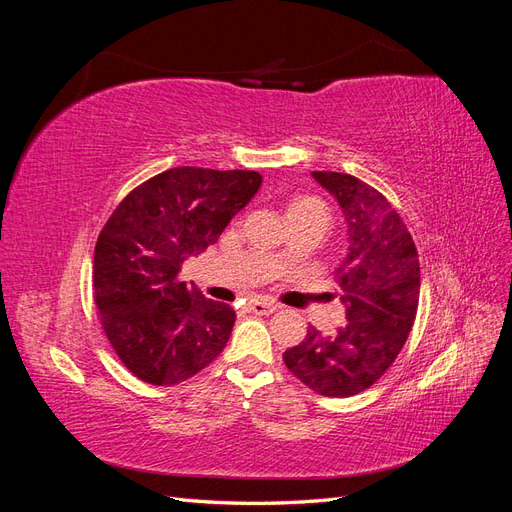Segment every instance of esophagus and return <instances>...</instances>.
Returning a JSON list of instances; mask_svg holds the SVG:
<instances>
[{"label": "esophagus", "instance_id": "1", "mask_svg": "<svg viewBox=\"0 0 512 512\" xmlns=\"http://www.w3.org/2000/svg\"><path fill=\"white\" fill-rule=\"evenodd\" d=\"M247 309H250L252 314H258V316H269V314H273L275 309H277V305H273V303H267V301H250L247 303Z\"/></svg>", "mask_w": 512, "mask_h": 512}]
</instances>
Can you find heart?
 <instances>
[{
  "mask_svg": "<svg viewBox=\"0 0 512 512\" xmlns=\"http://www.w3.org/2000/svg\"><path fill=\"white\" fill-rule=\"evenodd\" d=\"M288 220H322L329 224V209L324 203H320L318 198H297L292 200L286 209ZM277 258H282V252L277 254Z\"/></svg>",
  "mask_w": 512,
  "mask_h": 512,
  "instance_id": "obj_1",
  "label": "heart"
}]
</instances>
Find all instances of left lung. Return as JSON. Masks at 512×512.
<instances>
[{"label":"left lung","mask_w":512,"mask_h":512,"mask_svg":"<svg viewBox=\"0 0 512 512\" xmlns=\"http://www.w3.org/2000/svg\"><path fill=\"white\" fill-rule=\"evenodd\" d=\"M312 177L346 220L348 254L337 267L346 324L335 335L309 327L299 346L284 352L286 367L324 397H352L369 389L404 348L414 324L421 267L410 232L378 190L346 173Z\"/></svg>","instance_id":"1"}]
</instances>
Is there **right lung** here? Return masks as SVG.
I'll list each match as a JSON object with an SVG mask.
<instances>
[{
  "label": "right lung",
  "instance_id": "add662e5",
  "mask_svg": "<svg viewBox=\"0 0 512 512\" xmlns=\"http://www.w3.org/2000/svg\"><path fill=\"white\" fill-rule=\"evenodd\" d=\"M260 183L254 170L170 168L108 218L96 243L94 294L108 342L136 378L179 384L224 350L237 314L179 282V271L220 239Z\"/></svg>",
  "mask_w": 512,
  "mask_h": 512
}]
</instances>
